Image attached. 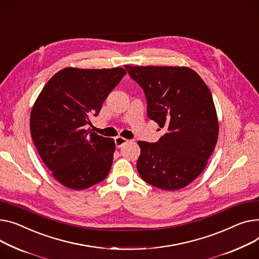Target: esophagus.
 Returning a JSON list of instances; mask_svg holds the SVG:
<instances>
[{"label": "esophagus", "mask_w": 259, "mask_h": 259, "mask_svg": "<svg viewBox=\"0 0 259 259\" xmlns=\"http://www.w3.org/2000/svg\"><path fill=\"white\" fill-rule=\"evenodd\" d=\"M114 143H115L116 148H120L128 143V140L124 139V137H122V136H117L114 139Z\"/></svg>", "instance_id": "34e87169"}]
</instances>
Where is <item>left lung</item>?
Listing matches in <instances>:
<instances>
[{"label":"left lung","mask_w":259,"mask_h":259,"mask_svg":"<svg viewBox=\"0 0 259 259\" xmlns=\"http://www.w3.org/2000/svg\"><path fill=\"white\" fill-rule=\"evenodd\" d=\"M125 68L145 92L148 116L166 129L157 143H137L139 174L164 191L183 188L204 170L218 142V115L208 86L186 66Z\"/></svg>","instance_id":"obj_1"}]
</instances>
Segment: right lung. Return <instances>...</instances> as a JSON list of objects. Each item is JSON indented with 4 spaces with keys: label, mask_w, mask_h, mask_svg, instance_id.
Instances as JSON below:
<instances>
[{
    "label": "right lung",
    "mask_w": 259,
    "mask_h": 259,
    "mask_svg": "<svg viewBox=\"0 0 259 259\" xmlns=\"http://www.w3.org/2000/svg\"><path fill=\"white\" fill-rule=\"evenodd\" d=\"M123 67L88 70L65 67L44 86L32 107L34 145L53 177L80 191L104 180L111 168L115 144L90 131V117L126 75Z\"/></svg>",
    "instance_id": "obj_1"
}]
</instances>
